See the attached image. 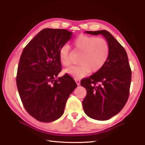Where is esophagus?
<instances>
[{
	"label": "esophagus",
	"instance_id": "1",
	"mask_svg": "<svg viewBox=\"0 0 145 145\" xmlns=\"http://www.w3.org/2000/svg\"><path fill=\"white\" fill-rule=\"evenodd\" d=\"M75 82H76V84H77V85H79L80 84V80L79 79L75 78Z\"/></svg>",
	"mask_w": 145,
	"mask_h": 145
}]
</instances>
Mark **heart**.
I'll list each match as a JSON object with an SVG mask.
<instances>
[{"label":"heart","instance_id":"obj_1","mask_svg":"<svg viewBox=\"0 0 145 145\" xmlns=\"http://www.w3.org/2000/svg\"><path fill=\"white\" fill-rule=\"evenodd\" d=\"M73 47L75 52L81 54L78 58L80 65L71 67L65 72L75 78L85 76L89 72H98L103 67L108 58L109 44L106 40L102 37L80 35L74 40ZM59 57L63 66L70 65L72 59L69 45H65L60 48Z\"/></svg>","mask_w":145,"mask_h":145}]
</instances>
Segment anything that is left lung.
<instances>
[{
	"instance_id": "8db88e82",
	"label": "left lung",
	"mask_w": 145,
	"mask_h": 145,
	"mask_svg": "<svg viewBox=\"0 0 145 145\" xmlns=\"http://www.w3.org/2000/svg\"><path fill=\"white\" fill-rule=\"evenodd\" d=\"M85 33L103 35L109 44L110 52L102 69L81 80V85L87 90L83 107L86 115L91 118L107 120L118 114L127 102L131 68L125 48L109 32L103 30Z\"/></svg>"
}]
</instances>
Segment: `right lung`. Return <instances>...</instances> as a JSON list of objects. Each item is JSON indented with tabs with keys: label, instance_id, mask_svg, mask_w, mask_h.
<instances>
[{
	"label": "right lung",
	"instance_id": "1",
	"mask_svg": "<svg viewBox=\"0 0 145 145\" xmlns=\"http://www.w3.org/2000/svg\"><path fill=\"white\" fill-rule=\"evenodd\" d=\"M72 37L65 29H44L24 48L17 73V87L23 105L38 121L52 122L63 115L67 100L77 87L61 70L60 48Z\"/></svg>",
	"mask_w": 145,
	"mask_h": 145
}]
</instances>
